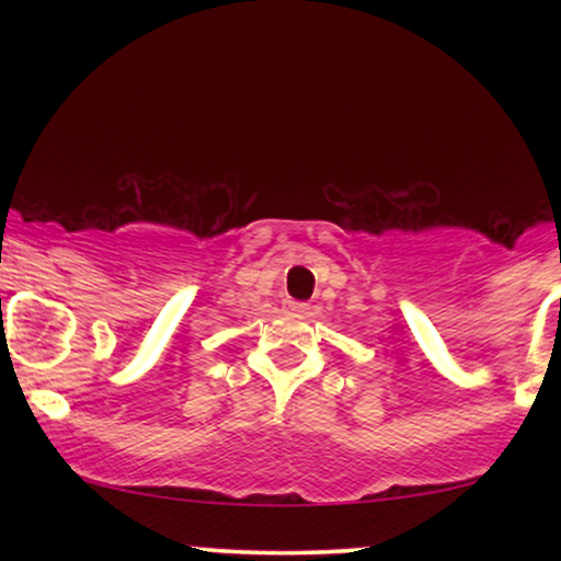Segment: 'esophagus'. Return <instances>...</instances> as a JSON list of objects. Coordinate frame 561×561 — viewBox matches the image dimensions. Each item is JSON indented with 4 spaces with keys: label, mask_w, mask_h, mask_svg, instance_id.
Returning a JSON list of instances; mask_svg holds the SVG:
<instances>
[{
    "label": "esophagus",
    "mask_w": 561,
    "mask_h": 561,
    "mask_svg": "<svg viewBox=\"0 0 561 561\" xmlns=\"http://www.w3.org/2000/svg\"><path fill=\"white\" fill-rule=\"evenodd\" d=\"M287 311L293 313V317H298V319H302V317H308V302H298V300H289L287 302Z\"/></svg>",
    "instance_id": "esophagus-1"
}]
</instances>
